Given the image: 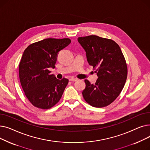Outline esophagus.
I'll list each match as a JSON object with an SVG mask.
<instances>
[{
    "mask_svg": "<svg viewBox=\"0 0 150 150\" xmlns=\"http://www.w3.org/2000/svg\"><path fill=\"white\" fill-rule=\"evenodd\" d=\"M77 80H78L77 78H74V77L70 78V79H69V81H77Z\"/></svg>",
    "mask_w": 150,
    "mask_h": 150,
    "instance_id": "obj_1",
    "label": "esophagus"
}]
</instances>
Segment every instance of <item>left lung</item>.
<instances>
[{
    "label": "left lung",
    "instance_id": "obj_1",
    "mask_svg": "<svg viewBox=\"0 0 150 150\" xmlns=\"http://www.w3.org/2000/svg\"><path fill=\"white\" fill-rule=\"evenodd\" d=\"M86 53L89 65L97 68L95 84L85 80L83 91L85 101L96 108H103L119 96L127 78V66L119 45L111 39L91 35L78 38Z\"/></svg>",
    "mask_w": 150,
    "mask_h": 150
}]
</instances>
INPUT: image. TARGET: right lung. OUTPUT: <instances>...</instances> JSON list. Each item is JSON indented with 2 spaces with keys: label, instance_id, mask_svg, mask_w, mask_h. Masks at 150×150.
<instances>
[{
  "label": "right lung",
  "instance_id": "add662e5",
  "mask_svg": "<svg viewBox=\"0 0 150 150\" xmlns=\"http://www.w3.org/2000/svg\"><path fill=\"white\" fill-rule=\"evenodd\" d=\"M70 42L69 38H47L30 44L23 52L19 79L27 98L35 107L49 109L61 98L69 80L57 79L49 69L55 67L58 52Z\"/></svg>",
  "mask_w": 150,
  "mask_h": 150
}]
</instances>
